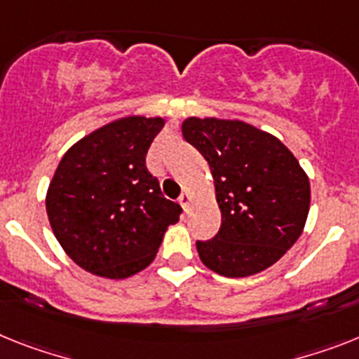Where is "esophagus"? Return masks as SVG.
<instances>
[{"mask_svg": "<svg viewBox=\"0 0 359 359\" xmlns=\"http://www.w3.org/2000/svg\"><path fill=\"white\" fill-rule=\"evenodd\" d=\"M179 203L182 204V208H184V212H188V210H189V204H191V197H189L188 191H184V194L180 195V197H179Z\"/></svg>", "mask_w": 359, "mask_h": 359, "instance_id": "34e87169", "label": "esophagus"}]
</instances>
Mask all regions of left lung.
Returning <instances> with one entry per match:
<instances>
[{
	"label": "left lung",
	"mask_w": 359,
	"mask_h": 359,
	"mask_svg": "<svg viewBox=\"0 0 359 359\" xmlns=\"http://www.w3.org/2000/svg\"><path fill=\"white\" fill-rule=\"evenodd\" d=\"M182 135L210 164L222 215L217 236L197 241L201 261L224 277L272 266L299 239L309 215V177L296 156L239 120L188 118Z\"/></svg>",
	"instance_id": "left-lung-1"
}]
</instances>
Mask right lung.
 Segmentation results:
<instances>
[{"instance_id": "add662e5", "label": "right lung", "mask_w": 359, "mask_h": 359, "mask_svg": "<svg viewBox=\"0 0 359 359\" xmlns=\"http://www.w3.org/2000/svg\"><path fill=\"white\" fill-rule=\"evenodd\" d=\"M162 118L128 116L83 137L60 161L47 215L69 257L87 272L123 279L151 263L182 208L165 198L146 155Z\"/></svg>"}]
</instances>
